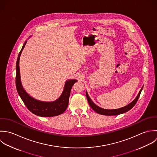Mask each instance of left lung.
<instances>
[{"label": "left lung", "mask_w": 157, "mask_h": 157, "mask_svg": "<svg viewBox=\"0 0 157 157\" xmlns=\"http://www.w3.org/2000/svg\"><path fill=\"white\" fill-rule=\"evenodd\" d=\"M143 87H142V89H141V90L139 92V94H138V96H136V98L129 104H128L127 105H126L124 107L120 108V109H113V110H107V109H102L98 106H97L94 102L92 101V99H90V98L89 97V94H87V92H86V96L87 98V101L89 102V104L90 105V106L92 107V109L95 111L96 113L101 114V115H109V116H113V115H120L123 113H125L126 112L128 111L129 110H130L136 103L137 101L138 100V98L140 97V95L141 94V92L142 91Z\"/></svg>", "instance_id": "1"}]
</instances>
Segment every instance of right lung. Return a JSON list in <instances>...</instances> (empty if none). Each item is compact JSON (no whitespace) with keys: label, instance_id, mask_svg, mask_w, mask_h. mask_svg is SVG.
<instances>
[{"label":"right lung","instance_id":"add662e5","mask_svg":"<svg viewBox=\"0 0 157 157\" xmlns=\"http://www.w3.org/2000/svg\"><path fill=\"white\" fill-rule=\"evenodd\" d=\"M27 43V41L23 45V47L20 51L16 63V86L18 94H19L24 103L27 109L34 113L39 117H51L62 114L67 109L71 89L73 84L77 81L76 79L67 81L65 82L64 89L61 96L53 102H42L34 99L23 89L21 79L19 70V59L21 53Z\"/></svg>","mask_w":157,"mask_h":157}]
</instances>
